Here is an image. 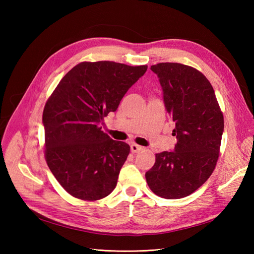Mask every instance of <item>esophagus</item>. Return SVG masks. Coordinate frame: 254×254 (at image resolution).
Here are the masks:
<instances>
[{"mask_svg":"<svg viewBox=\"0 0 254 254\" xmlns=\"http://www.w3.org/2000/svg\"><path fill=\"white\" fill-rule=\"evenodd\" d=\"M130 149H131V152H133V153H136V152L141 151V150L143 149V147H142V146H140V145H136V144H131V146H130Z\"/></svg>","mask_w":254,"mask_h":254,"instance_id":"obj_1","label":"esophagus"}]
</instances>
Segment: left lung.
Returning a JSON list of instances; mask_svg holds the SVG:
<instances>
[{
	"instance_id": "8db88e82",
	"label": "left lung",
	"mask_w": 254,
	"mask_h": 254,
	"mask_svg": "<svg viewBox=\"0 0 254 254\" xmlns=\"http://www.w3.org/2000/svg\"><path fill=\"white\" fill-rule=\"evenodd\" d=\"M150 68L162 87L177 144L174 151L156 153V162L145 178L157 196L179 199L194 193L214 172L224 114L212 84L197 68L176 63H161Z\"/></svg>"
}]
</instances>
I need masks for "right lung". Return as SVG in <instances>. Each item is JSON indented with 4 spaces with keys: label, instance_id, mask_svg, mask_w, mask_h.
<instances>
[{
    "label": "right lung",
    "instance_id": "obj_1",
    "mask_svg": "<svg viewBox=\"0 0 254 254\" xmlns=\"http://www.w3.org/2000/svg\"><path fill=\"white\" fill-rule=\"evenodd\" d=\"M147 65L83 61L60 80L44 106V157L68 194L84 201L108 196L130 152L129 145L102 131Z\"/></svg>",
    "mask_w": 254,
    "mask_h": 254
}]
</instances>
